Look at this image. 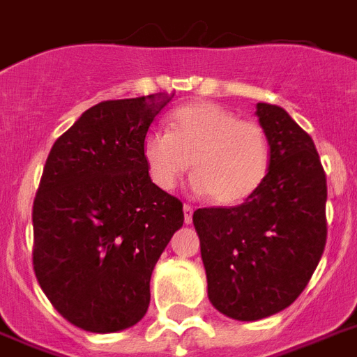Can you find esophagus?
I'll return each instance as SVG.
<instances>
[{"label":"esophagus","instance_id":"esophagus-1","mask_svg":"<svg viewBox=\"0 0 357 357\" xmlns=\"http://www.w3.org/2000/svg\"><path fill=\"white\" fill-rule=\"evenodd\" d=\"M192 206H189V204H185L183 206V213H185V224H190L192 222Z\"/></svg>","mask_w":357,"mask_h":357}]
</instances>
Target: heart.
I'll return each instance as SVG.
<instances>
[{"label": "heart", "instance_id": "heart-1", "mask_svg": "<svg viewBox=\"0 0 357 357\" xmlns=\"http://www.w3.org/2000/svg\"><path fill=\"white\" fill-rule=\"evenodd\" d=\"M142 159L159 189L172 190L192 162L195 192L237 206L265 181L271 146L259 123L238 120L217 103L192 102L170 113L168 131L146 133Z\"/></svg>", "mask_w": 357, "mask_h": 357}]
</instances>
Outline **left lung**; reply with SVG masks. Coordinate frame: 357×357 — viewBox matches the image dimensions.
<instances>
[{
	"label": "left lung",
	"mask_w": 357,
	"mask_h": 357,
	"mask_svg": "<svg viewBox=\"0 0 357 357\" xmlns=\"http://www.w3.org/2000/svg\"><path fill=\"white\" fill-rule=\"evenodd\" d=\"M255 114L271 146L263 185L241 206L192 215L209 302L235 321L293 304L326 244V174L313 140L278 105L257 103Z\"/></svg>",
	"instance_id": "8db88e82"
}]
</instances>
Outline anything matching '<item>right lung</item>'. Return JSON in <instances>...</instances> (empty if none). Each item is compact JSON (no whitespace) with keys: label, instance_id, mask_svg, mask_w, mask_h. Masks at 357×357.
I'll use <instances>...</instances> for the list:
<instances>
[{"label":"right lung","instance_id":"add662e5","mask_svg":"<svg viewBox=\"0 0 357 357\" xmlns=\"http://www.w3.org/2000/svg\"><path fill=\"white\" fill-rule=\"evenodd\" d=\"M174 96V94H172ZM172 96L86 109L55 140L33 204V266L53 307L92 333L131 328L183 206L148 176L142 140Z\"/></svg>","mask_w":357,"mask_h":357}]
</instances>
